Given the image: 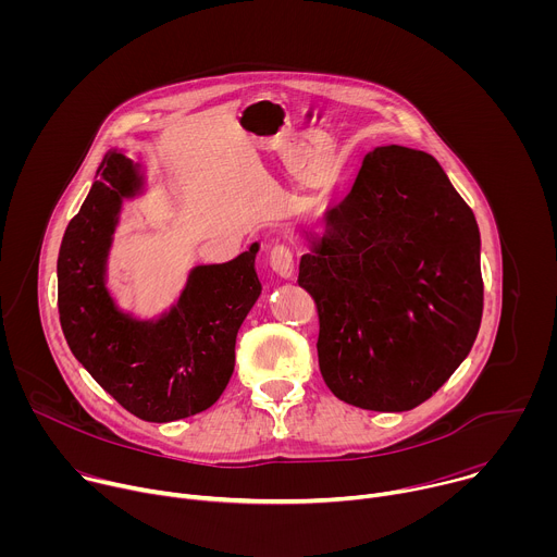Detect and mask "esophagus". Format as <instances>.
I'll return each instance as SVG.
<instances>
[{
	"label": "esophagus",
	"instance_id": "34e87169",
	"mask_svg": "<svg viewBox=\"0 0 557 557\" xmlns=\"http://www.w3.org/2000/svg\"><path fill=\"white\" fill-rule=\"evenodd\" d=\"M269 267L273 269V273H275V275H280V277L288 280V277L293 275V271H295V258H293V251H290L288 247H284V245L273 247V249H271V253H269Z\"/></svg>",
	"mask_w": 557,
	"mask_h": 557
}]
</instances>
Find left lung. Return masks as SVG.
Masks as SVG:
<instances>
[{"mask_svg":"<svg viewBox=\"0 0 557 557\" xmlns=\"http://www.w3.org/2000/svg\"><path fill=\"white\" fill-rule=\"evenodd\" d=\"M320 314L317 357L337 399L406 412L454 374L483 317L481 233L434 156L366 153L299 262Z\"/></svg>","mask_w":557,"mask_h":557,"instance_id":"obj_1","label":"left lung"}]
</instances>
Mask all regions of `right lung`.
Returning a JSON list of instances; mask_svg holds the SVG:
<instances>
[{
  "label": "right lung",
  "mask_w": 557,
  "mask_h": 557,
  "mask_svg": "<svg viewBox=\"0 0 557 557\" xmlns=\"http://www.w3.org/2000/svg\"><path fill=\"white\" fill-rule=\"evenodd\" d=\"M57 260L59 320L65 342L92 379L134 417L170 423L211 408L235 366V337L258 301L260 245L224 264L196 267L176 306L140 322L123 312L106 269L123 198L143 187L138 165L106 153Z\"/></svg>",
  "instance_id": "obj_1"
}]
</instances>
